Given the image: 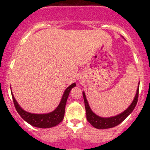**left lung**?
Listing matches in <instances>:
<instances>
[{
    "label": "left lung",
    "mask_w": 150,
    "mask_h": 150,
    "mask_svg": "<svg viewBox=\"0 0 150 150\" xmlns=\"http://www.w3.org/2000/svg\"><path fill=\"white\" fill-rule=\"evenodd\" d=\"M140 85V84H139ZM84 98V101H85V110H86V115H87V120H88L91 125H93L94 128L98 129H106L113 128V127L116 126V125H119L120 123L124 120L128 115L133 111L135 108L136 104H137V100H138V96H139V85L137 87V92H136L135 97L134 98V100L130 104V106L121 113L120 114L118 115V116L111 117V118H102V117H99L97 116L95 113L92 112L91 108H89V106L87 102V99H86L85 92H82Z\"/></svg>",
    "instance_id": "1"
}]
</instances>
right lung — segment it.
<instances>
[{
	"label": "right lung",
	"instance_id": "1",
	"mask_svg": "<svg viewBox=\"0 0 150 150\" xmlns=\"http://www.w3.org/2000/svg\"><path fill=\"white\" fill-rule=\"evenodd\" d=\"M75 85H76L75 83L72 84V85H70L68 88L65 89L63 97H62L61 103L58 105V107L52 112L46 113V114H34V113H28L27 111H24L19 106L17 101L15 100L13 93L11 92V94L15 109L17 110L20 116L26 122H27V123H30V125H33L34 127H37V128H48L56 126V125L59 124L63 120L65 114V104H66L68 95H69V93L71 89L75 87Z\"/></svg>",
	"mask_w": 150,
	"mask_h": 150
}]
</instances>
